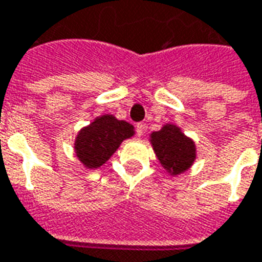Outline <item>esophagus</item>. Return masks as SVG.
I'll return each mask as SVG.
<instances>
[{"label": "esophagus", "mask_w": 262, "mask_h": 262, "mask_svg": "<svg viewBox=\"0 0 262 262\" xmlns=\"http://www.w3.org/2000/svg\"><path fill=\"white\" fill-rule=\"evenodd\" d=\"M136 132H137V136H139V137H141V136L144 135V132H145L144 123H137V125H136Z\"/></svg>", "instance_id": "esophagus-1"}]
</instances>
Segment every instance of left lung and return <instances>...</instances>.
I'll return each mask as SVG.
<instances>
[{
    "label": "left lung",
    "instance_id": "obj_1",
    "mask_svg": "<svg viewBox=\"0 0 262 262\" xmlns=\"http://www.w3.org/2000/svg\"><path fill=\"white\" fill-rule=\"evenodd\" d=\"M151 144L161 165L173 176L189 169L196 158L195 143L170 123L151 133Z\"/></svg>",
    "mask_w": 262,
    "mask_h": 262
}]
</instances>
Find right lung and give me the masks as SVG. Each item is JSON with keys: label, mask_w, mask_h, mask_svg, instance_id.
<instances>
[{"label": "right lung", "mask_w": 262, "mask_h": 262, "mask_svg": "<svg viewBox=\"0 0 262 262\" xmlns=\"http://www.w3.org/2000/svg\"><path fill=\"white\" fill-rule=\"evenodd\" d=\"M135 127L114 115L96 118L89 126L81 129L75 139V154L88 169H97L108 161L123 140L135 135Z\"/></svg>", "instance_id": "add662e5"}]
</instances>
